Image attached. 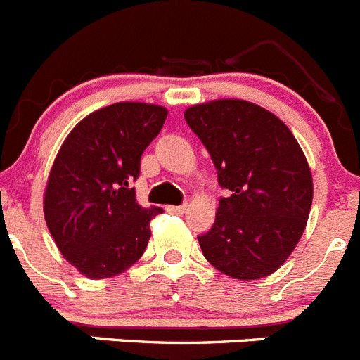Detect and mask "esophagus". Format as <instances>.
Listing matches in <instances>:
<instances>
[{"mask_svg": "<svg viewBox=\"0 0 360 360\" xmlns=\"http://www.w3.org/2000/svg\"><path fill=\"white\" fill-rule=\"evenodd\" d=\"M187 209H189V205H187V203H184V205H171V207H167V212L180 214V216H182V214L187 212Z\"/></svg>", "mask_w": 360, "mask_h": 360, "instance_id": "34e87169", "label": "esophagus"}]
</instances>
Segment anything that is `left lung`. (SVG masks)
Listing matches in <instances>:
<instances>
[{
  "instance_id": "obj_1",
  "label": "left lung",
  "mask_w": 360,
  "mask_h": 360,
  "mask_svg": "<svg viewBox=\"0 0 360 360\" xmlns=\"http://www.w3.org/2000/svg\"><path fill=\"white\" fill-rule=\"evenodd\" d=\"M212 157L221 198L212 229L198 237L205 259L236 280H259L282 266L307 226L312 173L292 131L246 100H212L184 112Z\"/></svg>"
}]
</instances>
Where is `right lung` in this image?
Listing matches in <instances>:
<instances>
[{"instance_id": "obj_1", "label": "right lung", "mask_w": 360, "mask_h": 360, "mask_svg": "<svg viewBox=\"0 0 360 360\" xmlns=\"http://www.w3.org/2000/svg\"><path fill=\"white\" fill-rule=\"evenodd\" d=\"M167 117V108L120 101L91 112L69 131L44 189V219L64 259L91 280L121 275L143 257L150 221L130 187L141 155Z\"/></svg>"}]
</instances>
